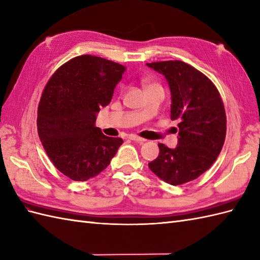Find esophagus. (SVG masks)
<instances>
[{
  "instance_id": "1",
  "label": "esophagus",
  "mask_w": 260,
  "mask_h": 260,
  "mask_svg": "<svg viewBox=\"0 0 260 260\" xmlns=\"http://www.w3.org/2000/svg\"><path fill=\"white\" fill-rule=\"evenodd\" d=\"M129 138L132 141H134V142H136V143H144V142H146V140H144V138H142V137H140V136H137V135H131L129 136Z\"/></svg>"
}]
</instances>
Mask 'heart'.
I'll list each match as a JSON object with an SVG mask.
<instances>
[{
    "instance_id": "b5f03b06",
    "label": "heart",
    "mask_w": 260,
    "mask_h": 260,
    "mask_svg": "<svg viewBox=\"0 0 260 260\" xmlns=\"http://www.w3.org/2000/svg\"><path fill=\"white\" fill-rule=\"evenodd\" d=\"M144 85H145V88H150V87H160L158 84L156 83H153V82H149V81H145L144 82Z\"/></svg>"
}]
</instances>
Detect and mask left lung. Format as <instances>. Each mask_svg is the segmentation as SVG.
<instances>
[{
    "instance_id": "8db88e82",
    "label": "left lung",
    "mask_w": 260,
    "mask_h": 260,
    "mask_svg": "<svg viewBox=\"0 0 260 260\" xmlns=\"http://www.w3.org/2000/svg\"><path fill=\"white\" fill-rule=\"evenodd\" d=\"M165 76L172 93L171 118L178 119V145L158 144L159 155L149 170L166 183L183 185L209 170L226 137V113L215 84L182 61L147 63Z\"/></svg>"
}]
</instances>
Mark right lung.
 I'll return each mask as SVG.
<instances>
[{
    "instance_id": "add662e5",
    "label": "right lung",
    "mask_w": 260,
    "mask_h": 260,
    "mask_svg": "<svg viewBox=\"0 0 260 260\" xmlns=\"http://www.w3.org/2000/svg\"><path fill=\"white\" fill-rule=\"evenodd\" d=\"M126 68L110 59L80 55L55 71L38 108V132L53 165L75 182L98 176L110 165L119 137L95 127L96 113L110 104Z\"/></svg>"
}]
</instances>
